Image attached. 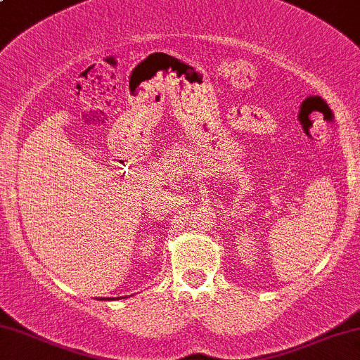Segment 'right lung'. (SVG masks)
<instances>
[{"label":"right lung","instance_id":"add662e5","mask_svg":"<svg viewBox=\"0 0 360 360\" xmlns=\"http://www.w3.org/2000/svg\"><path fill=\"white\" fill-rule=\"evenodd\" d=\"M117 298H124V297H117ZM98 300H114V297H112V298H98Z\"/></svg>","mask_w":360,"mask_h":360}]
</instances>
